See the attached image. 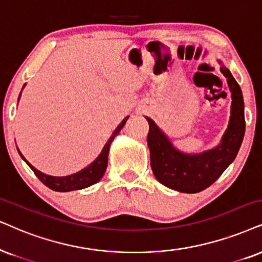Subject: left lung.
<instances>
[{
    "mask_svg": "<svg viewBox=\"0 0 262 262\" xmlns=\"http://www.w3.org/2000/svg\"><path fill=\"white\" fill-rule=\"evenodd\" d=\"M220 71L227 78L232 102L230 122L217 146L201 154H185L175 148L158 125L146 117L152 171L161 184L171 190L184 193L205 190L219 179L239 151L246 130L243 95L230 70L221 65Z\"/></svg>",
    "mask_w": 262,
    "mask_h": 262,
    "instance_id": "obj_1",
    "label": "left lung"
}]
</instances>
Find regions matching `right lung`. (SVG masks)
Wrapping results in <instances>:
<instances>
[{
  "label": "right lung",
  "instance_id": "right-lung-1",
  "mask_svg": "<svg viewBox=\"0 0 262 262\" xmlns=\"http://www.w3.org/2000/svg\"><path fill=\"white\" fill-rule=\"evenodd\" d=\"M24 87H25V84H24ZM19 98H20V95H19ZM128 118L129 117H125L124 120L121 122V124L115 129L110 139H108L106 144H105V146L102 147L100 155L98 156L97 160L93 162V163L89 164L88 167H85L84 169L79 170L78 173L68 175V177H52V175H47V174L42 173V171L36 169L35 167H32V165L25 160L24 156H23L20 154V151H19V148H18V152H19V155L21 156L23 160L26 162V164H28L29 167L32 169V171L36 174V177H37L39 180H41L42 183L46 185V186L51 188V190L58 191V192H69V191H75V190H82V188L89 187V186H92V185L97 184L98 181L100 180L102 177H104L105 170H106V167H107L108 150H110L111 142L115 139L116 135L120 133L121 129L124 127L125 122H127Z\"/></svg>",
  "mask_w": 262,
  "mask_h": 262
}]
</instances>
